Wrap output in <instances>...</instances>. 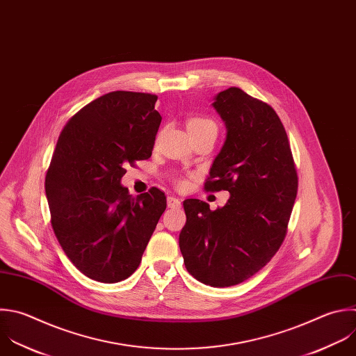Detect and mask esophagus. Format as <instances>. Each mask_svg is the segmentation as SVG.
<instances>
[{"label":"esophagus","instance_id":"esophagus-1","mask_svg":"<svg viewBox=\"0 0 356 356\" xmlns=\"http://www.w3.org/2000/svg\"><path fill=\"white\" fill-rule=\"evenodd\" d=\"M168 207L169 208H180L181 207V201L173 195L168 197Z\"/></svg>","mask_w":356,"mask_h":356}]
</instances>
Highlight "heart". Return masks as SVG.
Returning <instances> with one entry per match:
<instances>
[{
	"label": "heart",
	"mask_w": 356,
	"mask_h": 356,
	"mask_svg": "<svg viewBox=\"0 0 356 356\" xmlns=\"http://www.w3.org/2000/svg\"><path fill=\"white\" fill-rule=\"evenodd\" d=\"M187 130L190 133V136L198 137V136H204V134H218V126L213 120L208 117H191L187 120ZM175 181L179 187H184L186 186V179L183 176H175Z\"/></svg>",
	"instance_id": "1"
}]
</instances>
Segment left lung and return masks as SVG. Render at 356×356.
<instances>
[{
  "label": "left lung",
  "mask_w": 356,
  "mask_h": 356,
  "mask_svg": "<svg viewBox=\"0 0 356 356\" xmlns=\"http://www.w3.org/2000/svg\"><path fill=\"white\" fill-rule=\"evenodd\" d=\"M212 106L227 134L204 190H226L230 198L215 211L201 200H186L179 246L195 280L225 288L253 277L281 248L298 173L284 124L270 104L229 88Z\"/></svg>",
  "instance_id": "1"
}]
</instances>
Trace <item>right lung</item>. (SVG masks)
Here are the masks:
<instances>
[{
    "instance_id": "1",
    "label": "right lung",
    "mask_w": 356,
    "mask_h": 356,
    "mask_svg": "<svg viewBox=\"0 0 356 356\" xmlns=\"http://www.w3.org/2000/svg\"><path fill=\"white\" fill-rule=\"evenodd\" d=\"M158 96L114 90L76 111L64 126L46 175L56 238L88 278H129L166 209L152 187L137 198L120 184L126 165L151 158L162 117Z\"/></svg>"
}]
</instances>
